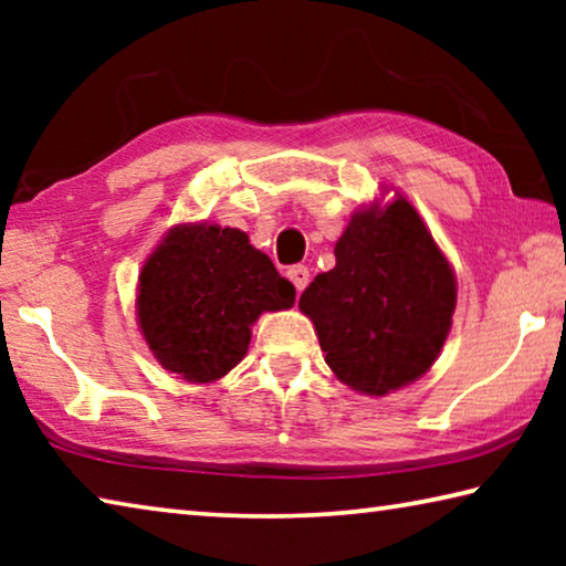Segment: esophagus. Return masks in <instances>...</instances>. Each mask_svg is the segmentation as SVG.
Masks as SVG:
<instances>
[{
    "instance_id": "obj_1",
    "label": "esophagus",
    "mask_w": 566,
    "mask_h": 566,
    "mask_svg": "<svg viewBox=\"0 0 566 566\" xmlns=\"http://www.w3.org/2000/svg\"><path fill=\"white\" fill-rule=\"evenodd\" d=\"M286 276H290L292 280V284H294V290L296 292H302L306 284H310V270H306L304 264H296V266H292L290 272H286Z\"/></svg>"
}]
</instances>
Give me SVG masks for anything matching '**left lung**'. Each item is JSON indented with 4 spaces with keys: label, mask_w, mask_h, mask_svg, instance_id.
<instances>
[{
    "label": "left lung",
    "mask_w": 566,
    "mask_h": 566,
    "mask_svg": "<svg viewBox=\"0 0 566 566\" xmlns=\"http://www.w3.org/2000/svg\"><path fill=\"white\" fill-rule=\"evenodd\" d=\"M334 256L300 296L334 375L375 397L424 375L452 327L457 284L417 209L399 197L357 212Z\"/></svg>",
    "instance_id": "obj_1"
}]
</instances>
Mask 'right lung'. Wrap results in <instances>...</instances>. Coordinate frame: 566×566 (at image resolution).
<instances>
[{
    "instance_id": "1",
    "label": "right lung",
    "mask_w": 566,
    "mask_h": 566,
    "mask_svg": "<svg viewBox=\"0 0 566 566\" xmlns=\"http://www.w3.org/2000/svg\"><path fill=\"white\" fill-rule=\"evenodd\" d=\"M294 304V286L239 229L177 227L139 274V327L159 364L187 381L237 367L262 312Z\"/></svg>"
}]
</instances>
